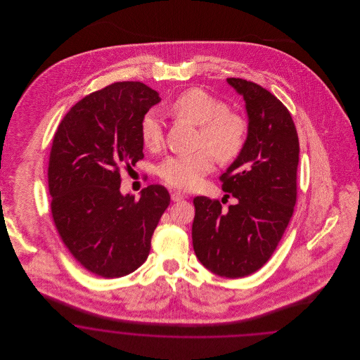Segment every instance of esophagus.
I'll return each instance as SVG.
<instances>
[{
    "label": "esophagus",
    "instance_id": "34e87169",
    "mask_svg": "<svg viewBox=\"0 0 360 360\" xmlns=\"http://www.w3.org/2000/svg\"><path fill=\"white\" fill-rule=\"evenodd\" d=\"M182 200H184V195H182L181 193H176V191L172 193V201H174V202H179V201H182Z\"/></svg>",
    "mask_w": 360,
    "mask_h": 360
}]
</instances>
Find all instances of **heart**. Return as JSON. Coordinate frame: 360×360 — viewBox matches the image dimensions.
<instances>
[{"label": "heart", "instance_id": "obj_1", "mask_svg": "<svg viewBox=\"0 0 360 360\" xmlns=\"http://www.w3.org/2000/svg\"><path fill=\"white\" fill-rule=\"evenodd\" d=\"M172 115L200 127L198 144L207 150L188 155H172L156 167L158 176L178 190L198 188L213 169V155L221 162H232L244 148L248 127L239 113L228 110L226 103L201 89H188L170 106ZM140 137L148 150L163 144V124L158 113L148 112L140 121ZM211 151L209 152L208 150Z\"/></svg>", "mask_w": 360, "mask_h": 360}]
</instances>
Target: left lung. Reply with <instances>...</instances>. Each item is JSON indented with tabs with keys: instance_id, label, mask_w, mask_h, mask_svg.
<instances>
[{
	"instance_id": "obj_1",
	"label": "left lung",
	"mask_w": 360,
	"mask_h": 360,
	"mask_svg": "<svg viewBox=\"0 0 360 360\" xmlns=\"http://www.w3.org/2000/svg\"><path fill=\"white\" fill-rule=\"evenodd\" d=\"M226 82L243 97L248 117L244 148L220 176L238 202L223 212L219 201L195 197L191 238L209 271L241 278L270 259L290 221L300 143L289 110L269 90L240 78Z\"/></svg>"
}]
</instances>
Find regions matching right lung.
<instances>
[{
	"mask_svg": "<svg viewBox=\"0 0 360 360\" xmlns=\"http://www.w3.org/2000/svg\"><path fill=\"white\" fill-rule=\"evenodd\" d=\"M160 103L141 82H117L75 103L52 141L49 188L55 226L71 255L93 274L120 278L148 257L170 194L160 185L121 194V166L143 159L140 121Z\"/></svg>",
	"mask_w": 360,
	"mask_h": 360,
	"instance_id": "1",
	"label": "right lung"
}]
</instances>
